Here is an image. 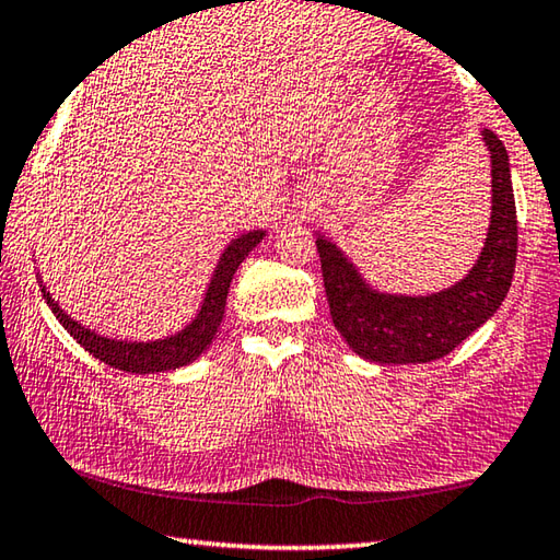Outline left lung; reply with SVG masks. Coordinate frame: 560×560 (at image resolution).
<instances>
[{
	"label": "left lung",
	"instance_id": "8db88e82",
	"mask_svg": "<svg viewBox=\"0 0 560 560\" xmlns=\"http://www.w3.org/2000/svg\"><path fill=\"white\" fill-rule=\"evenodd\" d=\"M482 139L492 159L490 230L480 259L455 287L431 296L380 293L330 240H315L332 323L360 358L380 364L433 362L502 306L516 264V206L504 144L490 129H482Z\"/></svg>",
	"mask_w": 560,
	"mask_h": 560
}]
</instances>
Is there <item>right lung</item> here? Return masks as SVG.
Listing matches in <instances>:
<instances>
[{"instance_id":"obj_1","label":"right lung","mask_w":560,"mask_h":560,"mask_svg":"<svg viewBox=\"0 0 560 560\" xmlns=\"http://www.w3.org/2000/svg\"><path fill=\"white\" fill-rule=\"evenodd\" d=\"M264 235H267L264 230H254L230 242L228 249L222 252L215 273H212L208 293L206 299H202V306L196 315V320L186 325L180 332L171 335V338H164V340L125 342V340L103 338V335L83 328V325L75 323L68 313H63V308L50 299V293L46 289L40 291H44L48 308L54 311L60 325H63V328L73 335V340L83 345L90 354H95L100 362L131 374H154V372L178 370V368H186V364H190L192 360H198L202 350H208V345L212 342V338H215V332L222 323V313H225L230 281L235 277L240 264L245 261L247 254L259 245Z\"/></svg>"}]
</instances>
